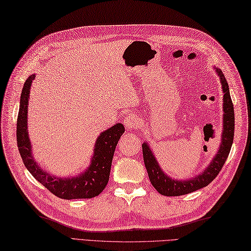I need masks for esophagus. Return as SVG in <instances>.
Listing matches in <instances>:
<instances>
[{
  "instance_id": "1",
  "label": "esophagus",
  "mask_w": 251,
  "mask_h": 251,
  "mask_svg": "<svg viewBox=\"0 0 251 251\" xmlns=\"http://www.w3.org/2000/svg\"><path fill=\"white\" fill-rule=\"evenodd\" d=\"M124 124L127 127V129H136V127L139 126L140 119L135 115H133V113H132V115H127L125 118Z\"/></svg>"
}]
</instances>
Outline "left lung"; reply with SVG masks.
I'll return each mask as SVG.
<instances>
[{"mask_svg":"<svg viewBox=\"0 0 251 251\" xmlns=\"http://www.w3.org/2000/svg\"><path fill=\"white\" fill-rule=\"evenodd\" d=\"M216 72L220 75L222 83V88L224 93V129L222 134V143L220 150L216 156L212 160L210 166L206 168L204 173H202L198 177L190 179V180L178 181L176 179H172L166 176L154 157L152 151L150 150L146 143L142 144L143 150V158L146 170L149 173L150 181L153 187L157 190L160 195L166 197H178L188 195V193L199 190L201 188L206 187L216 178L217 175L223 168L226 159L228 157L230 152L231 144L234 140V130H235V115H234V105L229 95L228 84L222 71L216 69Z\"/></svg>","mask_w":251,"mask_h":251,"instance_id":"1","label":"left lung"}]
</instances>
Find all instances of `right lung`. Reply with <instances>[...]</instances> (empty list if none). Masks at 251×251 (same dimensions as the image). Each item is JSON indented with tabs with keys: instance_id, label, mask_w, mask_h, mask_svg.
Returning a JSON list of instances; mask_svg holds the SVG:
<instances>
[{
	"instance_id": "right-lung-1",
	"label": "right lung",
	"mask_w": 251,
	"mask_h": 251,
	"mask_svg": "<svg viewBox=\"0 0 251 251\" xmlns=\"http://www.w3.org/2000/svg\"><path fill=\"white\" fill-rule=\"evenodd\" d=\"M34 78L35 75H31L24 84L17 117V146L24 164L38 181L61 199H92L94 197H97L106 188L109 180L113 153L118 141L125 132V126L121 124H116L110 129L102 132L100 136H98L91 166L81 176L64 179L50 176L48 173L44 172L38 166L32 158L31 146L27 132L28 98Z\"/></svg>"
}]
</instances>
